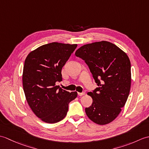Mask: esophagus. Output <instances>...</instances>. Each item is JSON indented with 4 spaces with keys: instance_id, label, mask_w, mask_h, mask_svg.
<instances>
[{
    "instance_id": "1",
    "label": "esophagus",
    "mask_w": 149,
    "mask_h": 149,
    "mask_svg": "<svg viewBox=\"0 0 149 149\" xmlns=\"http://www.w3.org/2000/svg\"><path fill=\"white\" fill-rule=\"evenodd\" d=\"M85 95V93H84V92L78 93V95H79V96H83V95Z\"/></svg>"
}]
</instances>
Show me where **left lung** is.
Instances as JSON below:
<instances>
[{"mask_svg":"<svg viewBox=\"0 0 149 149\" xmlns=\"http://www.w3.org/2000/svg\"><path fill=\"white\" fill-rule=\"evenodd\" d=\"M75 54L86 63L99 86L88 93L93 103L85 109L86 115L99 125L111 122L125 106L130 91L129 57L115 44L106 41L84 45Z\"/></svg>","mask_w":149,"mask_h":149,"instance_id":"8db88e82","label":"left lung"}]
</instances>
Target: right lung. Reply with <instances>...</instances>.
<instances>
[{"label":"right lung","mask_w":149,"mask_h":149,"mask_svg":"<svg viewBox=\"0 0 149 149\" xmlns=\"http://www.w3.org/2000/svg\"><path fill=\"white\" fill-rule=\"evenodd\" d=\"M77 44L52 42L31 51L25 60L22 83L27 102L42 121L54 123L65 118L68 104L77 96L76 91L56 86L62 81L61 70Z\"/></svg>","instance_id":"1"}]
</instances>
